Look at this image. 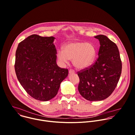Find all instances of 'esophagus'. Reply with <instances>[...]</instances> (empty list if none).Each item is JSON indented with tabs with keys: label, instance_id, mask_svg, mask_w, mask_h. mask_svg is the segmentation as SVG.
Listing matches in <instances>:
<instances>
[{
	"label": "esophagus",
	"instance_id": "34e87169",
	"mask_svg": "<svg viewBox=\"0 0 135 135\" xmlns=\"http://www.w3.org/2000/svg\"><path fill=\"white\" fill-rule=\"evenodd\" d=\"M69 73L70 74H73V73H74V71L73 70H70L69 71Z\"/></svg>",
	"mask_w": 135,
	"mask_h": 135
}]
</instances>
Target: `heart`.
Returning <instances> with one entry per match:
<instances>
[{"label": "heart", "instance_id": "b5f03b06", "mask_svg": "<svg viewBox=\"0 0 135 135\" xmlns=\"http://www.w3.org/2000/svg\"><path fill=\"white\" fill-rule=\"evenodd\" d=\"M97 55V49L91 43L73 41L68 43L62 51H58L57 57L60 62L63 64L72 60L74 66L80 70L89 68L93 63Z\"/></svg>", "mask_w": 135, "mask_h": 135}]
</instances>
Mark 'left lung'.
<instances>
[{
    "label": "left lung",
    "instance_id": "1",
    "mask_svg": "<svg viewBox=\"0 0 135 135\" xmlns=\"http://www.w3.org/2000/svg\"><path fill=\"white\" fill-rule=\"evenodd\" d=\"M99 40L100 48L95 63L78 72L80 94L90 101H101L109 97L119 80L122 63L116 44L106 36H94Z\"/></svg>",
    "mask_w": 135,
    "mask_h": 135
}]
</instances>
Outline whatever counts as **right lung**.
Masks as SVG:
<instances>
[{
	"mask_svg": "<svg viewBox=\"0 0 135 135\" xmlns=\"http://www.w3.org/2000/svg\"><path fill=\"white\" fill-rule=\"evenodd\" d=\"M55 39L32 35L19 43L16 52L17 79L27 93L37 100L53 98L68 75V70L56 64Z\"/></svg>",
	"mask_w": 135,
	"mask_h": 135,
	"instance_id": "1",
	"label": "right lung"
}]
</instances>
